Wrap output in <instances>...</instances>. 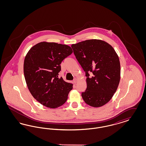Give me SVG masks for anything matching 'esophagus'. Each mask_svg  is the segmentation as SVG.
Wrapping results in <instances>:
<instances>
[{
  "label": "esophagus",
  "mask_w": 146,
  "mask_h": 146,
  "mask_svg": "<svg viewBox=\"0 0 146 146\" xmlns=\"http://www.w3.org/2000/svg\"><path fill=\"white\" fill-rule=\"evenodd\" d=\"M77 80H78V79H77L76 78H74V80H73V82H74V83H76Z\"/></svg>",
  "instance_id": "1"
}]
</instances>
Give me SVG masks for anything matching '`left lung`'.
<instances>
[{
  "instance_id": "obj_1",
  "label": "left lung",
  "mask_w": 146,
  "mask_h": 146,
  "mask_svg": "<svg viewBox=\"0 0 146 146\" xmlns=\"http://www.w3.org/2000/svg\"><path fill=\"white\" fill-rule=\"evenodd\" d=\"M71 46L85 72L87 88L82 94L84 102L93 107L106 104L116 92L120 79V64L115 50L99 39L86 40Z\"/></svg>"
}]
</instances>
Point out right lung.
Wrapping results in <instances>:
<instances>
[{
	"label": "right lung",
	"mask_w": 146,
	"mask_h": 146,
	"mask_svg": "<svg viewBox=\"0 0 146 146\" xmlns=\"http://www.w3.org/2000/svg\"><path fill=\"white\" fill-rule=\"evenodd\" d=\"M72 52L68 45L46 42L28 51L23 64L25 78L33 97L43 106L56 108L66 102L73 84L58 75L60 64Z\"/></svg>",
	"instance_id": "add662e5"
}]
</instances>
